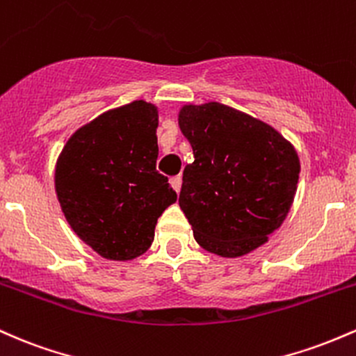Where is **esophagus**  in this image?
Segmentation results:
<instances>
[{"label": "esophagus", "mask_w": 356, "mask_h": 356, "mask_svg": "<svg viewBox=\"0 0 356 356\" xmlns=\"http://www.w3.org/2000/svg\"><path fill=\"white\" fill-rule=\"evenodd\" d=\"M170 183H171V186H173L175 188V191H179V188H181V177H179V175H177V177H171L170 178Z\"/></svg>", "instance_id": "obj_1"}]
</instances>
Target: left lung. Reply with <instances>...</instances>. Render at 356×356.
<instances>
[{
    "label": "left lung",
    "mask_w": 356,
    "mask_h": 356,
    "mask_svg": "<svg viewBox=\"0 0 356 356\" xmlns=\"http://www.w3.org/2000/svg\"><path fill=\"white\" fill-rule=\"evenodd\" d=\"M178 124L193 147L179 209L200 247L234 259L286 220L298 190V151L267 122L220 102L186 104Z\"/></svg>",
    "instance_id": "8db88e82"
}]
</instances>
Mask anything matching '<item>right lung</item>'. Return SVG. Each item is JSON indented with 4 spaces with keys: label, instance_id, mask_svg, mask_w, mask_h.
Listing matches in <instances>:
<instances>
[{
    "label": "right lung",
    "instance_id": "add662e5",
    "mask_svg": "<svg viewBox=\"0 0 356 356\" xmlns=\"http://www.w3.org/2000/svg\"><path fill=\"white\" fill-rule=\"evenodd\" d=\"M158 107L133 101L79 127L55 165V191L72 230L107 261H133L154 241L177 191L156 171Z\"/></svg>",
    "mask_w": 356,
    "mask_h": 356
}]
</instances>
